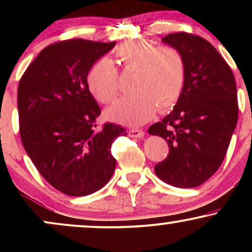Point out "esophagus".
<instances>
[{"instance_id": "obj_1", "label": "esophagus", "mask_w": 252, "mask_h": 252, "mask_svg": "<svg viewBox=\"0 0 252 252\" xmlns=\"http://www.w3.org/2000/svg\"><path fill=\"white\" fill-rule=\"evenodd\" d=\"M129 136L130 137H137L141 138L144 136V131L142 129H130L129 130Z\"/></svg>"}]
</instances>
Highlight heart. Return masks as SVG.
Wrapping results in <instances>:
<instances>
[{
    "label": "heart",
    "mask_w": 252,
    "mask_h": 252,
    "mask_svg": "<svg viewBox=\"0 0 252 252\" xmlns=\"http://www.w3.org/2000/svg\"><path fill=\"white\" fill-rule=\"evenodd\" d=\"M115 56L126 73H135L136 94L117 100L106 117L126 126H140L158 111H168L179 102L186 86L187 63L172 46L158 47L148 40H131L120 45ZM88 88L98 102L109 104L120 94L118 73L109 59L94 63L86 76Z\"/></svg>",
    "instance_id": "1"
}]
</instances>
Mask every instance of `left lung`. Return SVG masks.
Masks as SVG:
<instances>
[{"mask_svg":"<svg viewBox=\"0 0 252 252\" xmlns=\"http://www.w3.org/2000/svg\"><path fill=\"white\" fill-rule=\"evenodd\" d=\"M162 41L184 54L187 80L173 111L148 129L169 147L155 174L172 186L192 189L209 180L226 155L238 121L236 80L224 58L204 37L179 32Z\"/></svg>","mask_w":252,"mask_h":252,"instance_id":"8db88e82","label":"left lung"}]
</instances>
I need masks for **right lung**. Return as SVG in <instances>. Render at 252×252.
<instances>
[{"label":"right lung","mask_w":252,"mask_h":252,"mask_svg":"<svg viewBox=\"0 0 252 252\" xmlns=\"http://www.w3.org/2000/svg\"><path fill=\"white\" fill-rule=\"evenodd\" d=\"M116 41L63 40L47 46L22 74L17 89L19 131L39 173L71 196L89 195L108 184L116 160L110 153L126 129L97 128L100 108L86 76Z\"/></svg>","instance_id":"1"}]
</instances>
